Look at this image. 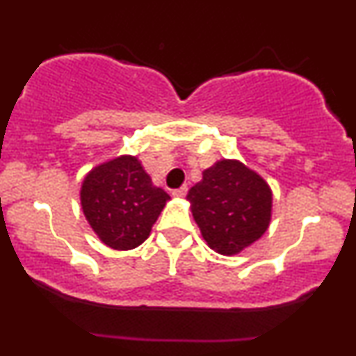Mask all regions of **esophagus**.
I'll return each instance as SVG.
<instances>
[{
	"mask_svg": "<svg viewBox=\"0 0 356 356\" xmlns=\"http://www.w3.org/2000/svg\"><path fill=\"white\" fill-rule=\"evenodd\" d=\"M187 186H182V187H179V189H175V191H172V195L174 197H186V194H187Z\"/></svg>",
	"mask_w": 356,
	"mask_h": 356,
	"instance_id": "obj_1",
	"label": "esophagus"
}]
</instances>
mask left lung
<instances>
[{"label": "left lung", "instance_id": "obj_1", "mask_svg": "<svg viewBox=\"0 0 356 356\" xmlns=\"http://www.w3.org/2000/svg\"><path fill=\"white\" fill-rule=\"evenodd\" d=\"M202 238L219 254H238L264 234L271 219V189L238 161L204 170L187 194Z\"/></svg>", "mask_w": 356, "mask_h": 356}]
</instances>
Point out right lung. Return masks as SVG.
<instances>
[{
	"mask_svg": "<svg viewBox=\"0 0 356 356\" xmlns=\"http://www.w3.org/2000/svg\"><path fill=\"white\" fill-rule=\"evenodd\" d=\"M81 207L92 229L113 249H134L149 238L169 194L152 186L136 157L124 155L85 177Z\"/></svg>",
	"mask_w": 356,
	"mask_h": 356,
	"instance_id": "1",
	"label": "right lung"
}]
</instances>
